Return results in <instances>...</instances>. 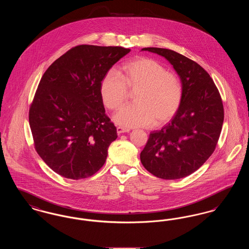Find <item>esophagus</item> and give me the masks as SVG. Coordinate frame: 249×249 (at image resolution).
I'll use <instances>...</instances> for the list:
<instances>
[{
    "mask_svg": "<svg viewBox=\"0 0 249 249\" xmlns=\"http://www.w3.org/2000/svg\"><path fill=\"white\" fill-rule=\"evenodd\" d=\"M117 131H118L119 134H121V133H124V132H129L130 130L129 129H125L123 127H117Z\"/></svg>",
    "mask_w": 249,
    "mask_h": 249,
    "instance_id": "obj_1",
    "label": "esophagus"
}]
</instances>
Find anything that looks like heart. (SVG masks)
<instances>
[{
	"mask_svg": "<svg viewBox=\"0 0 249 249\" xmlns=\"http://www.w3.org/2000/svg\"><path fill=\"white\" fill-rule=\"evenodd\" d=\"M129 90L136 91V105L125 107L114 120L121 126H161L173 119L183 101V86L177 73L168 71L158 60L138 57L125 63L119 74L107 71L100 84L105 107L117 111L126 105Z\"/></svg>",
	"mask_w": 249,
	"mask_h": 249,
	"instance_id": "b5f03b06",
	"label": "heart"
}]
</instances>
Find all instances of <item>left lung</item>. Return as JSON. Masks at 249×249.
Instances as JSON below:
<instances>
[{
  "label": "left lung",
  "instance_id": "8db88e82",
  "mask_svg": "<svg viewBox=\"0 0 249 249\" xmlns=\"http://www.w3.org/2000/svg\"><path fill=\"white\" fill-rule=\"evenodd\" d=\"M142 50L164 57L174 66L183 86V101L170 122L150 132L141 162L157 178L188 177L215 149L224 120L221 96L209 73L194 60L166 48Z\"/></svg>",
  "mask_w": 249,
  "mask_h": 249
}]
</instances>
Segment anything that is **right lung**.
Wrapping results in <instances>:
<instances>
[{
    "instance_id": "right-lung-1",
    "label": "right lung",
    "mask_w": 249,
    "mask_h": 249,
    "mask_svg": "<svg viewBox=\"0 0 249 249\" xmlns=\"http://www.w3.org/2000/svg\"><path fill=\"white\" fill-rule=\"evenodd\" d=\"M130 51L122 47L76 46L43 74L29 122L36 152L59 176L87 178L105 164L107 149L118 135L106 114L100 84Z\"/></svg>"
}]
</instances>
